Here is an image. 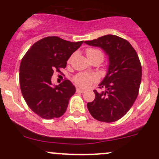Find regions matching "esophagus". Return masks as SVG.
Segmentation results:
<instances>
[{
    "instance_id": "34e87169",
    "label": "esophagus",
    "mask_w": 159,
    "mask_h": 159,
    "mask_svg": "<svg viewBox=\"0 0 159 159\" xmlns=\"http://www.w3.org/2000/svg\"><path fill=\"white\" fill-rule=\"evenodd\" d=\"M76 92L83 93H84V90H82V89H81V88H79V87H77V88H76Z\"/></svg>"
}]
</instances>
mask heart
<instances>
[{
	"mask_svg": "<svg viewBox=\"0 0 159 159\" xmlns=\"http://www.w3.org/2000/svg\"><path fill=\"white\" fill-rule=\"evenodd\" d=\"M86 54H87V58L89 61H91L93 60H98L101 63L104 59V54L101 50L98 48H87L85 51ZM72 59V56L69 57L68 62H71ZM97 81V77L94 74H89V73H78L76 75L74 76L73 81L76 85L78 87H81L82 88H87L90 86L91 84Z\"/></svg>",
	"mask_w": 159,
	"mask_h": 159,
	"instance_id": "b5f03b06",
	"label": "heart"
}]
</instances>
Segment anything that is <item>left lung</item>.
Listing matches in <instances>:
<instances>
[{
    "mask_svg": "<svg viewBox=\"0 0 159 159\" xmlns=\"http://www.w3.org/2000/svg\"><path fill=\"white\" fill-rule=\"evenodd\" d=\"M84 43L102 48L110 61L106 76L98 87L105 90H93L95 99L87 105L89 112L98 121H117L130 110L139 93L142 67L138 54L126 39L116 35Z\"/></svg>",
    "mask_w": 159,
    "mask_h": 159,
    "instance_id": "left-lung-1",
    "label": "left lung"
}]
</instances>
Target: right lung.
<instances>
[{
    "label": "right lung",
    "mask_w": 159,
    "mask_h": 159,
    "mask_svg": "<svg viewBox=\"0 0 159 159\" xmlns=\"http://www.w3.org/2000/svg\"><path fill=\"white\" fill-rule=\"evenodd\" d=\"M83 41L72 43L58 36H47L30 47L21 60L19 82L27 105L40 117L52 120L66 111L75 87L69 80L52 87V76L66 66V61Z\"/></svg>",
    "instance_id": "obj_1"
}]
</instances>
